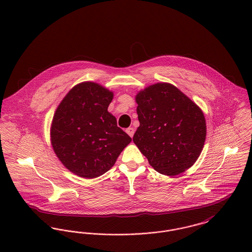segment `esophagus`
I'll return each mask as SVG.
<instances>
[{
	"label": "esophagus",
	"instance_id": "esophagus-1",
	"mask_svg": "<svg viewBox=\"0 0 252 252\" xmlns=\"http://www.w3.org/2000/svg\"><path fill=\"white\" fill-rule=\"evenodd\" d=\"M126 133L131 137V138H133V136H134V133H135V130H134V128H132V127H130V128H128L127 130H126Z\"/></svg>",
	"mask_w": 252,
	"mask_h": 252
}]
</instances>
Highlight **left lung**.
Instances as JSON below:
<instances>
[{
    "instance_id": "1",
    "label": "left lung",
    "mask_w": 252,
    "mask_h": 252,
    "mask_svg": "<svg viewBox=\"0 0 252 252\" xmlns=\"http://www.w3.org/2000/svg\"><path fill=\"white\" fill-rule=\"evenodd\" d=\"M140 121L133 142L160 174L177 176L200 156L207 135L203 111L170 83H156L136 96Z\"/></svg>"
}]
</instances>
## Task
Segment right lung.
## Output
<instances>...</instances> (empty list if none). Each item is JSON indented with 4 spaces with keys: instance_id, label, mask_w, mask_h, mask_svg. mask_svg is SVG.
Instances as JSON below:
<instances>
[{
    "instance_id": "right-lung-1",
    "label": "right lung",
    "mask_w": 252,
    "mask_h": 252,
    "mask_svg": "<svg viewBox=\"0 0 252 252\" xmlns=\"http://www.w3.org/2000/svg\"><path fill=\"white\" fill-rule=\"evenodd\" d=\"M113 93L95 82L72 87L56 109L50 138L54 152L72 173L85 179L104 175L132 139L108 111Z\"/></svg>"
}]
</instances>
